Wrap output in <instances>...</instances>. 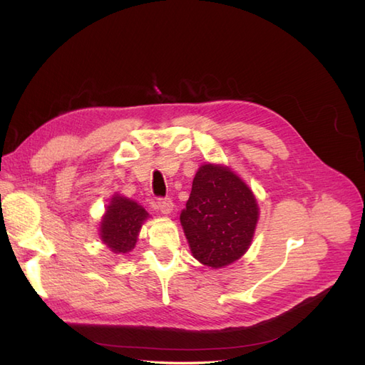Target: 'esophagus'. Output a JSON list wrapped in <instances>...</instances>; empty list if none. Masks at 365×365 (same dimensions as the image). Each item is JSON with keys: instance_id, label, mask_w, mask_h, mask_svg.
Segmentation results:
<instances>
[{"instance_id": "obj_1", "label": "esophagus", "mask_w": 365, "mask_h": 365, "mask_svg": "<svg viewBox=\"0 0 365 365\" xmlns=\"http://www.w3.org/2000/svg\"><path fill=\"white\" fill-rule=\"evenodd\" d=\"M157 205H158V210H160L163 215H170L172 210H173V202H172L170 197H164V200H158Z\"/></svg>"}]
</instances>
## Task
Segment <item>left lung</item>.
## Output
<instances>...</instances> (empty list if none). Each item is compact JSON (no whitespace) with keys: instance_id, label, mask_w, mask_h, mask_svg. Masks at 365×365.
Segmentation results:
<instances>
[{"instance_id":"1","label":"left lung","mask_w":365,"mask_h":365,"mask_svg":"<svg viewBox=\"0 0 365 365\" xmlns=\"http://www.w3.org/2000/svg\"><path fill=\"white\" fill-rule=\"evenodd\" d=\"M180 220L193 257L217 269L248 251L259 204L247 182L228 165L207 163L195 175Z\"/></svg>"}]
</instances>
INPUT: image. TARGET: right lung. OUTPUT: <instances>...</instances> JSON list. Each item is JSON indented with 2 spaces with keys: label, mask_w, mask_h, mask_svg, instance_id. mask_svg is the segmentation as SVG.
<instances>
[{
  "label": "right lung",
  "mask_w": 365,
  "mask_h": 365,
  "mask_svg": "<svg viewBox=\"0 0 365 365\" xmlns=\"http://www.w3.org/2000/svg\"><path fill=\"white\" fill-rule=\"evenodd\" d=\"M148 217L149 213L138 202L115 193L106 205L98 236L113 252L128 254L135 248L140 230Z\"/></svg>",
  "instance_id": "obj_1"
}]
</instances>
